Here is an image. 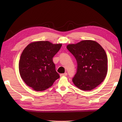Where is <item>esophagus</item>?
<instances>
[{
    "label": "esophagus",
    "mask_w": 122,
    "mask_h": 122,
    "mask_svg": "<svg viewBox=\"0 0 122 122\" xmlns=\"http://www.w3.org/2000/svg\"><path fill=\"white\" fill-rule=\"evenodd\" d=\"M67 73H65L63 74H60V76L62 77V76H67Z\"/></svg>",
    "instance_id": "1"
}]
</instances>
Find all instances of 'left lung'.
<instances>
[{
    "instance_id": "left-lung-1",
    "label": "left lung",
    "mask_w": 122,
    "mask_h": 122,
    "mask_svg": "<svg viewBox=\"0 0 122 122\" xmlns=\"http://www.w3.org/2000/svg\"><path fill=\"white\" fill-rule=\"evenodd\" d=\"M67 48L77 61V72L72 79L76 86L83 91H91L103 81L107 72V57L99 44L84 40L69 44Z\"/></svg>"
}]
</instances>
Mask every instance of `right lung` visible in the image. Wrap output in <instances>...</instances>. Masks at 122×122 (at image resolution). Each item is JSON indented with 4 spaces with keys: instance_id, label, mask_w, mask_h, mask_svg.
<instances>
[{
    "instance_id": "obj_1",
    "label": "right lung",
    "mask_w": 122,
    "mask_h": 122,
    "mask_svg": "<svg viewBox=\"0 0 122 122\" xmlns=\"http://www.w3.org/2000/svg\"><path fill=\"white\" fill-rule=\"evenodd\" d=\"M61 46L49 41H38L25 47L21 55L19 70L21 77L28 86L43 91L60 78L52 58Z\"/></svg>"
}]
</instances>
